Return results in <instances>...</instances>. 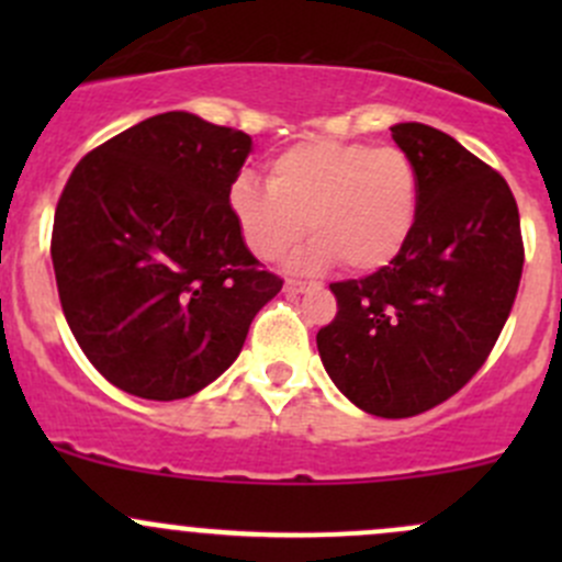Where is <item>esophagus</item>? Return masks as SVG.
Returning <instances> with one entry per match:
<instances>
[{
  "label": "esophagus",
  "mask_w": 562,
  "mask_h": 562,
  "mask_svg": "<svg viewBox=\"0 0 562 562\" xmlns=\"http://www.w3.org/2000/svg\"><path fill=\"white\" fill-rule=\"evenodd\" d=\"M307 291V282L302 280H285V293H291V296H299V293Z\"/></svg>",
  "instance_id": "obj_1"
}]
</instances>
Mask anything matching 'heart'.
<instances>
[{"label": "heart", "instance_id": "heart-1", "mask_svg": "<svg viewBox=\"0 0 562 562\" xmlns=\"http://www.w3.org/2000/svg\"><path fill=\"white\" fill-rule=\"evenodd\" d=\"M422 206V181L396 146L359 140H307L269 160L266 184L241 173L228 190V209L249 252L277 260L307 234L293 269L342 263L372 274L400 258Z\"/></svg>", "mask_w": 562, "mask_h": 562}]
</instances>
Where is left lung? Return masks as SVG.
<instances>
[{
	"mask_svg": "<svg viewBox=\"0 0 562 562\" xmlns=\"http://www.w3.org/2000/svg\"><path fill=\"white\" fill-rule=\"evenodd\" d=\"M391 138L422 181L416 228L386 269L331 282L337 315L317 331V353L356 407L407 418L481 370L517 299L525 247L501 173L429 124H394Z\"/></svg>",
	"mask_w": 562,
	"mask_h": 562,
	"instance_id": "8db88e82",
	"label": "left lung"
}]
</instances>
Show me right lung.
Wrapping results in <instances>:
<instances>
[{
	"label": "right lung",
	"instance_id": "right-lung-1",
	"mask_svg": "<svg viewBox=\"0 0 562 562\" xmlns=\"http://www.w3.org/2000/svg\"><path fill=\"white\" fill-rule=\"evenodd\" d=\"M249 151L241 130L168 111L89 151L67 179L50 236L59 302L116 389L157 402L198 394L280 293L228 209Z\"/></svg>",
	"mask_w": 562,
	"mask_h": 562
}]
</instances>
